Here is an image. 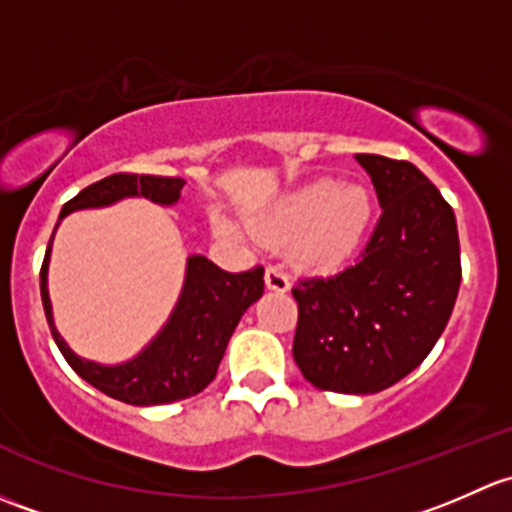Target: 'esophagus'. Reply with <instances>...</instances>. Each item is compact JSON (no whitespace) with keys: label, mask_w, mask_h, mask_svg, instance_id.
Here are the masks:
<instances>
[{"label":"esophagus","mask_w":512,"mask_h":512,"mask_svg":"<svg viewBox=\"0 0 512 512\" xmlns=\"http://www.w3.org/2000/svg\"><path fill=\"white\" fill-rule=\"evenodd\" d=\"M288 286H291V281H288L286 271H283L281 266L266 268V288H271V291H278V293H286Z\"/></svg>","instance_id":"obj_1"}]
</instances>
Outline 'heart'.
<instances>
[{"label":"heart","instance_id":"1","mask_svg":"<svg viewBox=\"0 0 512 512\" xmlns=\"http://www.w3.org/2000/svg\"><path fill=\"white\" fill-rule=\"evenodd\" d=\"M372 221V199L362 187H335L328 179L303 184L258 219L271 241L295 236L293 254L310 268H335L360 249ZM221 234L231 226L217 219Z\"/></svg>","mask_w":512,"mask_h":512}]
</instances>
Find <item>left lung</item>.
I'll return each instance as SVG.
<instances>
[{"instance_id": "left-lung-1", "label": "left lung", "mask_w": 512, "mask_h": 512, "mask_svg": "<svg viewBox=\"0 0 512 512\" xmlns=\"http://www.w3.org/2000/svg\"><path fill=\"white\" fill-rule=\"evenodd\" d=\"M377 189L379 214L352 266L293 286V357L325 392L374 394L424 362L461 286L451 204L407 160L357 155Z\"/></svg>"}]
</instances>
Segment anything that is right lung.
I'll list each match as a JSON object with an SVG mask.
<instances>
[{"label": "right lung", "mask_w": 512, "mask_h": 512, "mask_svg": "<svg viewBox=\"0 0 512 512\" xmlns=\"http://www.w3.org/2000/svg\"><path fill=\"white\" fill-rule=\"evenodd\" d=\"M182 187L184 179L179 177L118 172L88 184L76 197L68 199L61 209V217L76 209L108 207L123 197H145L157 204H175ZM49 254L51 241L41 263V300L61 355L88 384L118 402L135 404V407L179 402L202 392L217 377L219 362L241 315L263 295V266L229 273L204 256H192L187 261V278L179 303L162 333L135 360L103 367L73 355L71 347L56 333L49 288H46Z\"/></svg>", "instance_id": "1"}]
</instances>
